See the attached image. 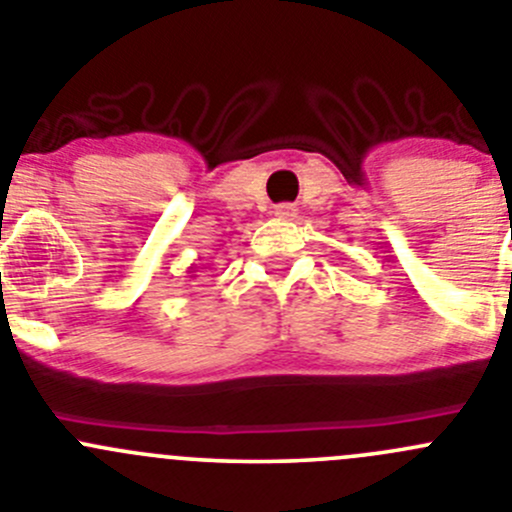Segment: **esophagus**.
I'll return each instance as SVG.
<instances>
[{
    "instance_id": "1",
    "label": "esophagus",
    "mask_w": 512,
    "mask_h": 512,
    "mask_svg": "<svg viewBox=\"0 0 512 512\" xmlns=\"http://www.w3.org/2000/svg\"><path fill=\"white\" fill-rule=\"evenodd\" d=\"M274 216L276 218H294L296 206H291V203H281V206L274 208Z\"/></svg>"
}]
</instances>
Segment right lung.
Here are the masks:
<instances>
[{
  "label": "right lung",
  "instance_id": "obj_1",
  "mask_svg": "<svg viewBox=\"0 0 512 512\" xmlns=\"http://www.w3.org/2000/svg\"><path fill=\"white\" fill-rule=\"evenodd\" d=\"M196 269L198 266H191V269H188V274H196Z\"/></svg>",
  "mask_w": 512,
  "mask_h": 512
}]
</instances>
